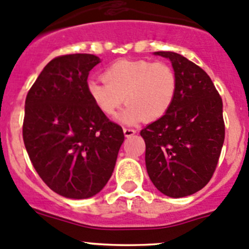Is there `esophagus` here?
<instances>
[{
    "mask_svg": "<svg viewBox=\"0 0 249 249\" xmlns=\"http://www.w3.org/2000/svg\"><path fill=\"white\" fill-rule=\"evenodd\" d=\"M123 131H124L125 137H131L132 135L136 134V130H134V129H126V127H125V129L123 130Z\"/></svg>",
    "mask_w": 249,
    "mask_h": 249,
    "instance_id": "esophagus-1",
    "label": "esophagus"
}]
</instances>
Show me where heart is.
<instances>
[{
  "label": "heart",
  "instance_id": "heart-1",
  "mask_svg": "<svg viewBox=\"0 0 249 249\" xmlns=\"http://www.w3.org/2000/svg\"><path fill=\"white\" fill-rule=\"evenodd\" d=\"M177 89L172 67L148 60H119L105 71L104 80L87 83L90 99L107 117H114L126 102L127 107L119 117L125 124L159 120L172 107Z\"/></svg>",
  "mask_w": 249,
  "mask_h": 249
}]
</instances>
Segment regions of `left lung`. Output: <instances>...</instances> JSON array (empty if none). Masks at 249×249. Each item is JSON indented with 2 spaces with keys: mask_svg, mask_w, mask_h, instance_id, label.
<instances>
[{
  "mask_svg": "<svg viewBox=\"0 0 249 249\" xmlns=\"http://www.w3.org/2000/svg\"><path fill=\"white\" fill-rule=\"evenodd\" d=\"M171 61L178 80L169 112L141 131L145 167L153 184L170 197L202 189L217 167L225 137L223 102L205 71L173 52H155Z\"/></svg>",
  "mask_w": 249,
  "mask_h": 249,
  "instance_id": "1",
  "label": "left lung"
}]
</instances>
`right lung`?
<instances>
[{
    "label": "right lung",
    "mask_w": 249,
    "mask_h": 249,
    "mask_svg": "<svg viewBox=\"0 0 249 249\" xmlns=\"http://www.w3.org/2000/svg\"><path fill=\"white\" fill-rule=\"evenodd\" d=\"M100 62L92 54L53 59L29 90L22 139L44 183L69 199H88L104 189L124 142L122 126L90 99L89 72Z\"/></svg>",
    "instance_id": "1"
}]
</instances>
